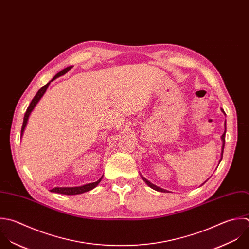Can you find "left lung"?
I'll return each mask as SVG.
<instances>
[{
    "label": "left lung",
    "mask_w": 249,
    "mask_h": 249,
    "mask_svg": "<svg viewBox=\"0 0 249 249\" xmlns=\"http://www.w3.org/2000/svg\"><path fill=\"white\" fill-rule=\"evenodd\" d=\"M223 112H224V110L223 109H221ZM226 125V124H225ZM225 134H226V129H225V131H224V134L222 135V137H221V139H222V142H223V145H222V152H221V159H220V161L219 162H221V160H222V157H223V150H224V145H225ZM142 179L145 181V183L149 186V187H151L152 189H154V190H156V191H159V192H168L167 190H165V189H162V188H160V187H158V186H156V185H154V184H152L151 182H149L147 179H145L144 178H142ZM205 182H207V180L205 181ZM204 182V183H205ZM203 183V184H204ZM202 184V185H203Z\"/></svg>",
    "instance_id": "obj_1"
}]
</instances>
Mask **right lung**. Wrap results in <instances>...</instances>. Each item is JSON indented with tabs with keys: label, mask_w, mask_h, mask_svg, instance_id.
Returning a JSON list of instances; mask_svg holds the SVG:
<instances>
[{
	"label": "right lung",
	"mask_w": 249,
	"mask_h": 249,
	"mask_svg": "<svg viewBox=\"0 0 249 249\" xmlns=\"http://www.w3.org/2000/svg\"><path fill=\"white\" fill-rule=\"evenodd\" d=\"M72 68V66H70V67H67L66 69L62 70L61 71H59L48 83H46L44 86H42L38 91L37 93L36 94V96L34 97V99L32 100V102L30 103L26 112H25V115H24V119H23V124H22V128H21V137L23 136V133H24V130H25V127L27 125V122H28V119H29V116L31 114V112L33 111L34 107L36 106V104L38 103V101L41 99V97L44 95L48 85L50 84L51 81H53L54 79H56L57 77L65 74L66 72H68ZM103 178V177H102ZM102 178L97 180L96 182H92V183H88V184H85V185H82V186H77V187H55L53 189L50 190V192H54V193H59V194H64V195H77V194H81V193H84V192H87V191H90L92 189H94L102 180Z\"/></svg>",
	"instance_id": "right-lung-1"
}]
</instances>
